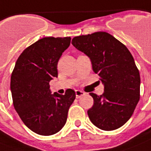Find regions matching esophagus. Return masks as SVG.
<instances>
[{
    "instance_id": "1",
    "label": "esophagus",
    "mask_w": 151,
    "mask_h": 151,
    "mask_svg": "<svg viewBox=\"0 0 151 151\" xmlns=\"http://www.w3.org/2000/svg\"><path fill=\"white\" fill-rule=\"evenodd\" d=\"M84 95H85V92H83V91L79 90H76V98H79L80 96H84Z\"/></svg>"
}]
</instances>
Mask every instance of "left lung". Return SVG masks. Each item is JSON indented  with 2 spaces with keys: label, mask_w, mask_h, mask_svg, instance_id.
Returning a JSON list of instances; mask_svg holds the SVG:
<instances>
[{
  "label": "left lung",
  "mask_w": 151,
  "mask_h": 151,
  "mask_svg": "<svg viewBox=\"0 0 151 151\" xmlns=\"http://www.w3.org/2000/svg\"><path fill=\"white\" fill-rule=\"evenodd\" d=\"M72 43L90 58L93 72L104 86L102 95L90 93L93 98L87 111L90 121L105 131L119 129L131 118L140 97V76L133 57L106 32L76 37Z\"/></svg>",
  "instance_id": "8db88e82"
}]
</instances>
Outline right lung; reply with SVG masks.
<instances>
[{
    "instance_id": "obj_1",
    "label": "right lung",
    "mask_w": 151,
    "mask_h": 151,
    "mask_svg": "<svg viewBox=\"0 0 151 151\" xmlns=\"http://www.w3.org/2000/svg\"><path fill=\"white\" fill-rule=\"evenodd\" d=\"M71 37H44L22 51L11 76L13 105L23 123L42 136L55 134L67 121L76 99L72 89L50 93L49 83L58 77V62Z\"/></svg>"
}]
</instances>
